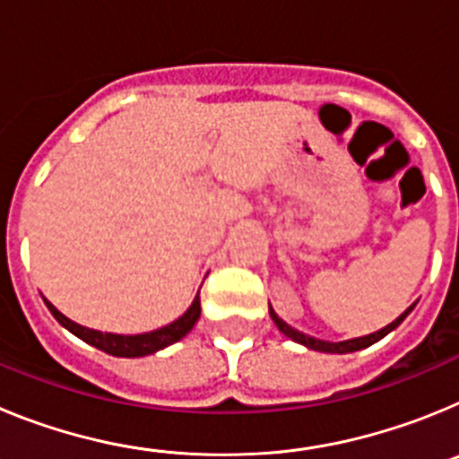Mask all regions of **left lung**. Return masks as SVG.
<instances>
[{"label":"left lung","mask_w":459,"mask_h":459,"mask_svg":"<svg viewBox=\"0 0 459 459\" xmlns=\"http://www.w3.org/2000/svg\"><path fill=\"white\" fill-rule=\"evenodd\" d=\"M413 306H416V303H413ZM413 306H409L407 310H404L403 315H400V317L395 319V322H391V324H388V326L379 328V331H375V333L363 335V338L342 340V342H328V340L312 338V335H306V333H301V331H296V328H291L290 324L282 322V319H280L278 315H275V310H273V307H271V303H269V315H271V319H273V322H275V326L280 328V333L287 335V338L294 340V342L303 344V347H307V350L322 351V354H351V351L366 350V347H370V344L379 342V340L384 338V335H388V333H391V331H395V328L404 322V317H407L409 312L413 310Z\"/></svg>","instance_id":"left-lung-1"}]
</instances>
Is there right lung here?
<instances>
[{"instance_id":"1","label":"right lung","mask_w":459,"mask_h":459,"mask_svg":"<svg viewBox=\"0 0 459 459\" xmlns=\"http://www.w3.org/2000/svg\"><path fill=\"white\" fill-rule=\"evenodd\" d=\"M48 306V310L52 312V317L62 324L64 328H68L73 335H78L80 340H84L87 344L96 347V350L105 351L109 356H119V359H140V356L156 354V351L165 350L169 344L179 342L181 338L190 333V328L197 324L200 319V291L193 299L188 310L181 315L179 319H174L168 326H160L156 331H149V333H137V335H121V333H103V331H96V328H87L82 324H75L73 319H68L66 315L56 310L48 299H43Z\"/></svg>"}]
</instances>
